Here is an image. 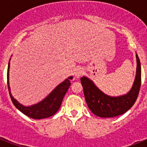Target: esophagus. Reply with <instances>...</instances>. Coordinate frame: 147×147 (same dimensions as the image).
<instances>
[{
	"label": "esophagus",
	"instance_id": "esophagus-1",
	"mask_svg": "<svg viewBox=\"0 0 147 147\" xmlns=\"http://www.w3.org/2000/svg\"><path fill=\"white\" fill-rule=\"evenodd\" d=\"M83 73H84V70L82 68H78L75 71V76L76 78H79Z\"/></svg>",
	"mask_w": 147,
	"mask_h": 147
}]
</instances>
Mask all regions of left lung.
Masks as SVG:
<instances>
[{
	"label": "left lung",
	"instance_id": "1",
	"mask_svg": "<svg viewBox=\"0 0 147 147\" xmlns=\"http://www.w3.org/2000/svg\"><path fill=\"white\" fill-rule=\"evenodd\" d=\"M137 71L131 89L125 94L110 96L100 91L94 82L86 76L81 78L84 95L91 111L100 117H114L124 114L137 100L141 85V65L137 54Z\"/></svg>",
	"mask_w": 147,
	"mask_h": 147
}]
</instances>
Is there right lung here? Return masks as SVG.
I'll use <instances>...</instances> for the list:
<instances>
[{"label":"right lung","instance_id":"obj_1","mask_svg":"<svg viewBox=\"0 0 147 147\" xmlns=\"http://www.w3.org/2000/svg\"><path fill=\"white\" fill-rule=\"evenodd\" d=\"M9 70H10V62L8 63L7 68V85L10 98L13 104L17 109L29 117L33 119H43L53 116L59 111L61 107L62 100L65 94L71 85L70 81L72 79V76H70L64 80L59 85H57L46 98L40 102L30 106H24L15 99L10 92V87L9 84Z\"/></svg>","mask_w":147,"mask_h":147}]
</instances>
